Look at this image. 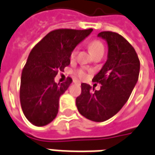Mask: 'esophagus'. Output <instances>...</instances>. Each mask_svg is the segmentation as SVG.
Wrapping results in <instances>:
<instances>
[{
	"label": "esophagus",
	"mask_w": 155,
	"mask_h": 155,
	"mask_svg": "<svg viewBox=\"0 0 155 155\" xmlns=\"http://www.w3.org/2000/svg\"><path fill=\"white\" fill-rule=\"evenodd\" d=\"M74 83H75V84H80V82H78V81H74Z\"/></svg>",
	"instance_id": "1"
}]
</instances>
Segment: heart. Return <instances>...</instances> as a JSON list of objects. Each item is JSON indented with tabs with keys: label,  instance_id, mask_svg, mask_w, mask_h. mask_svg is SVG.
<instances>
[{
	"label": "heart",
	"instance_id": "1",
	"mask_svg": "<svg viewBox=\"0 0 155 155\" xmlns=\"http://www.w3.org/2000/svg\"><path fill=\"white\" fill-rule=\"evenodd\" d=\"M89 49L90 51L93 53V55H94L96 53L100 52V51H104V45L101 41L100 40H93L89 44ZM78 46H76L71 52V55H70V58L71 60H73L77 56V54H78ZM76 75L78 76L80 78H84V77L86 76V71L83 68H80L78 70L76 71Z\"/></svg>",
	"mask_w": 155,
	"mask_h": 155
}]
</instances>
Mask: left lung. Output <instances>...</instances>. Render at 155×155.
Returning <instances> with one entry per match:
<instances>
[{"label":"left lung","instance_id":"left-lung-1","mask_svg":"<svg viewBox=\"0 0 155 155\" xmlns=\"http://www.w3.org/2000/svg\"><path fill=\"white\" fill-rule=\"evenodd\" d=\"M98 36L107 41L109 48L108 59L93 78L102 86L94 90L81 84L76 104L82 116L100 122L115 116L128 100L138 79L140 61L133 45L119 34L104 31Z\"/></svg>","mask_w":155,"mask_h":155}]
</instances>
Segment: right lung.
<instances>
[{
  "label": "right lung",
  "instance_id": "1",
  "mask_svg": "<svg viewBox=\"0 0 155 155\" xmlns=\"http://www.w3.org/2000/svg\"><path fill=\"white\" fill-rule=\"evenodd\" d=\"M59 28L51 31L30 51L21 76L20 103L22 112L37 127L49 124L59 109L60 96L72 82L71 78L56 84L58 71L70 64L71 51L92 32Z\"/></svg>",
  "mask_w": 155,
  "mask_h": 155
}]
</instances>
